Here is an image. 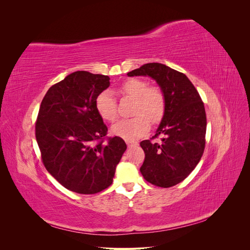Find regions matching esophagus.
Masks as SVG:
<instances>
[{
  "mask_svg": "<svg viewBox=\"0 0 250 250\" xmlns=\"http://www.w3.org/2000/svg\"><path fill=\"white\" fill-rule=\"evenodd\" d=\"M126 144H127V146H128V147H132V146H137V145H138V142L126 140Z\"/></svg>",
  "mask_w": 250,
  "mask_h": 250,
  "instance_id": "34e87169",
  "label": "esophagus"
}]
</instances>
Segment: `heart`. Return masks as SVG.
<instances>
[{"mask_svg": "<svg viewBox=\"0 0 250 250\" xmlns=\"http://www.w3.org/2000/svg\"><path fill=\"white\" fill-rule=\"evenodd\" d=\"M121 92L134 99L131 119L119 121L111 127V133L126 140L142 137L150 129V122H161L166 110V98L163 90L156 86H149L148 82L131 78L126 80ZM96 109L99 116L107 122H113L118 118L117 102L110 90H103L96 99Z\"/></svg>", "mask_w": 250, "mask_h": 250, "instance_id": "heart-1", "label": "heart"}]
</instances>
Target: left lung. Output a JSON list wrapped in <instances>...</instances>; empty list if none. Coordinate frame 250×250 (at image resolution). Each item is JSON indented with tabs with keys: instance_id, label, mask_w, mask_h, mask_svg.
<instances>
[{
	"instance_id": "8db88e82",
	"label": "left lung",
	"mask_w": 250,
	"mask_h": 250,
	"mask_svg": "<svg viewBox=\"0 0 250 250\" xmlns=\"http://www.w3.org/2000/svg\"><path fill=\"white\" fill-rule=\"evenodd\" d=\"M127 75L154 79L166 98L164 117L153 137L162 134V142H141L145 161L140 171L154 186H175L188 176L203 154L207 131L203 102L185 74L163 63H146Z\"/></svg>"
}]
</instances>
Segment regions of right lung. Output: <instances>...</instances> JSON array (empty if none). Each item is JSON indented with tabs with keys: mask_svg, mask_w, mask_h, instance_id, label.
<instances>
[{
	"mask_svg": "<svg viewBox=\"0 0 250 250\" xmlns=\"http://www.w3.org/2000/svg\"><path fill=\"white\" fill-rule=\"evenodd\" d=\"M110 85L109 77L74 72L52 85L42 101L35 137L44 167L60 185L78 194H96L112 184L125 142L103 138L107 127L96 99Z\"/></svg>",
	"mask_w": 250,
	"mask_h": 250,
	"instance_id": "1",
	"label": "right lung"
}]
</instances>
